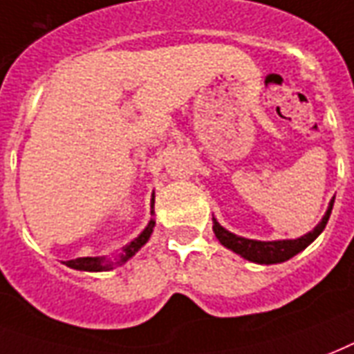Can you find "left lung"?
Wrapping results in <instances>:
<instances>
[{
	"label": "left lung",
	"instance_id": "8db88e82",
	"mask_svg": "<svg viewBox=\"0 0 354 354\" xmlns=\"http://www.w3.org/2000/svg\"><path fill=\"white\" fill-rule=\"evenodd\" d=\"M334 198L328 202V207L323 219L317 223L314 230L304 234V236L297 237V239H279V241H258V239H249V237L236 236L230 230H226L225 226L219 225V221L213 217V232L221 241L223 247L230 249L232 252H236L241 258L254 263H261V266H271V263H282V261L290 260L295 254H299L301 250L308 247L310 243L314 241L315 237L319 236L321 232L325 230V226L328 223L330 212H333Z\"/></svg>",
	"mask_w": 354,
	"mask_h": 354
}]
</instances>
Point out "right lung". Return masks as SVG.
I'll return each mask as SVG.
<instances>
[{"label": "right lung", "instance_id": "1", "mask_svg": "<svg viewBox=\"0 0 354 354\" xmlns=\"http://www.w3.org/2000/svg\"><path fill=\"white\" fill-rule=\"evenodd\" d=\"M150 207H152V215H153V193H152V201H150ZM153 226H156V221L153 217L150 219V223L147 225V228L135 237L133 241H129L126 247L122 249V252L115 258H105V256H87V258H75V260L66 261V266L72 267V269H77V271H88V273H100V271H111L115 267L122 266L126 261L135 256V252H139L142 245L150 239L153 232Z\"/></svg>", "mask_w": 354, "mask_h": 354}]
</instances>
